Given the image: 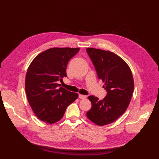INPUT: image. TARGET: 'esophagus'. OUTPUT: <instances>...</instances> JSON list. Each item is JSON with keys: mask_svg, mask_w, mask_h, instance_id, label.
Wrapping results in <instances>:
<instances>
[{"mask_svg": "<svg viewBox=\"0 0 159 159\" xmlns=\"http://www.w3.org/2000/svg\"><path fill=\"white\" fill-rule=\"evenodd\" d=\"M79 98H80V99H86L87 98V96L82 95V94H79Z\"/></svg>", "mask_w": 159, "mask_h": 159, "instance_id": "34e87169", "label": "esophagus"}]
</instances>
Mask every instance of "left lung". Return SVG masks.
Returning <instances> with one entry per match:
<instances>
[{
    "instance_id": "left-lung-1",
    "label": "left lung",
    "mask_w": 159,
    "mask_h": 159,
    "mask_svg": "<svg viewBox=\"0 0 159 159\" xmlns=\"http://www.w3.org/2000/svg\"><path fill=\"white\" fill-rule=\"evenodd\" d=\"M86 51L107 91L102 100L88 97L92 108L87 117L94 124L104 126L116 121L127 109L134 90L133 74L127 63L116 54L92 48Z\"/></svg>"
}]
</instances>
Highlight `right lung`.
<instances>
[{"label": "right lung", "mask_w": 159, "mask_h": 159, "mask_svg": "<svg viewBox=\"0 0 159 159\" xmlns=\"http://www.w3.org/2000/svg\"><path fill=\"white\" fill-rule=\"evenodd\" d=\"M79 48H52L39 54L30 64L25 79L26 96L33 112L48 124L57 122L79 95L61 87L69 61Z\"/></svg>", "instance_id": "obj_1"}]
</instances>
